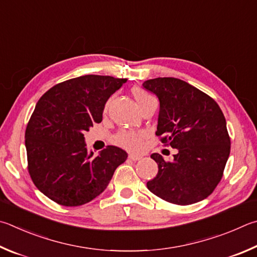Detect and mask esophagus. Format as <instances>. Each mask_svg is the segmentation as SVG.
I'll return each instance as SVG.
<instances>
[{
	"instance_id": "obj_1",
	"label": "esophagus",
	"mask_w": 257,
	"mask_h": 257,
	"mask_svg": "<svg viewBox=\"0 0 257 257\" xmlns=\"http://www.w3.org/2000/svg\"><path fill=\"white\" fill-rule=\"evenodd\" d=\"M128 158L130 161H134V162H137V161H139L141 160V156H138V155H133V154H130V155L128 156Z\"/></svg>"
}]
</instances>
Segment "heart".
<instances>
[{
  "label": "heart",
  "instance_id": "obj_1",
  "mask_svg": "<svg viewBox=\"0 0 257 257\" xmlns=\"http://www.w3.org/2000/svg\"><path fill=\"white\" fill-rule=\"evenodd\" d=\"M132 92H133L135 100H136V102L139 105V108L143 106L149 100L154 99V97L149 94L147 91H145L142 87H134ZM109 104H110V101L106 102L105 109H108ZM144 136H145L144 133H141V132L121 130V132H119L115 135L114 142L116 145H119V146L128 149V151H137V149L141 148Z\"/></svg>",
  "mask_w": 257,
  "mask_h": 257
}]
</instances>
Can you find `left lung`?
<instances>
[{"label": "left lung", "instance_id": "8db88e82", "mask_svg": "<svg viewBox=\"0 0 257 257\" xmlns=\"http://www.w3.org/2000/svg\"><path fill=\"white\" fill-rule=\"evenodd\" d=\"M160 100L156 136L177 149L172 161L157 153L158 173L147 182L152 193L188 206L206 199L220 182L230 153V138L220 106L206 93L174 77L143 83Z\"/></svg>", "mask_w": 257, "mask_h": 257}]
</instances>
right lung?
I'll use <instances>...</instances> for the list:
<instances>
[{
	"instance_id": "add662e5",
	"label": "right lung",
	"mask_w": 257,
	"mask_h": 257,
	"mask_svg": "<svg viewBox=\"0 0 257 257\" xmlns=\"http://www.w3.org/2000/svg\"><path fill=\"white\" fill-rule=\"evenodd\" d=\"M125 78L84 75L56 84L40 97L26 129L28 171L46 197L65 207L92 201L127 160L119 147L88 153L84 133L102 121L104 105Z\"/></svg>"
}]
</instances>
